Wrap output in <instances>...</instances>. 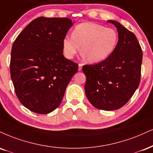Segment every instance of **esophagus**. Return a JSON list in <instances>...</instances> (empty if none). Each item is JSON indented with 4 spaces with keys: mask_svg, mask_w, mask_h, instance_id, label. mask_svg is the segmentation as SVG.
Wrapping results in <instances>:
<instances>
[{
    "mask_svg": "<svg viewBox=\"0 0 153 153\" xmlns=\"http://www.w3.org/2000/svg\"><path fill=\"white\" fill-rule=\"evenodd\" d=\"M82 65H82V63H79V64H78V71H81V70H82Z\"/></svg>",
    "mask_w": 153,
    "mask_h": 153,
    "instance_id": "34e87169",
    "label": "esophagus"
}]
</instances>
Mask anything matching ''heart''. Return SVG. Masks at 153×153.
<instances>
[{"instance_id": "1", "label": "heart", "mask_w": 153, "mask_h": 153, "mask_svg": "<svg viewBox=\"0 0 153 153\" xmlns=\"http://www.w3.org/2000/svg\"><path fill=\"white\" fill-rule=\"evenodd\" d=\"M118 33L114 28L95 23H82L73 29L72 36L62 40V49L68 58H73L80 51L88 61L99 62L113 54L118 43Z\"/></svg>"}]
</instances>
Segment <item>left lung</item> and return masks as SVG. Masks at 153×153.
Returning <instances> with one entry per match:
<instances>
[{"mask_svg":"<svg viewBox=\"0 0 153 153\" xmlns=\"http://www.w3.org/2000/svg\"><path fill=\"white\" fill-rule=\"evenodd\" d=\"M117 27L119 40L113 54L95 65L82 66L86 76L85 92L95 108L117 110L131 98L140 82L143 53L133 33L118 22L108 21Z\"/></svg>","mask_w":153,"mask_h":153,"instance_id":"8db88e82","label":"left lung"}]
</instances>
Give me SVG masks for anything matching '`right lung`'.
Instances as JSON below:
<instances>
[{"instance_id":"right-lung-1","label":"right lung","mask_w":153,"mask_h":153,"mask_svg":"<svg viewBox=\"0 0 153 153\" xmlns=\"http://www.w3.org/2000/svg\"><path fill=\"white\" fill-rule=\"evenodd\" d=\"M73 24L67 18H37L13 44L10 76L18 100L30 111L56 110L78 72V64L62 54V40Z\"/></svg>"}]
</instances>
